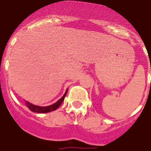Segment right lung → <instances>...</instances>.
<instances>
[{
	"label": "right lung",
	"instance_id": "right-lung-1",
	"mask_svg": "<svg viewBox=\"0 0 151 151\" xmlns=\"http://www.w3.org/2000/svg\"><path fill=\"white\" fill-rule=\"evenodd\" d=\"M67 92H68V89L67 91L64 93V95L61 98L59 99V101L55 102V104H51L50 106H46V107H42V106H38V105H35V104H32L31 103L29 102H26V106L28 107L29 110L32 111V112H35V113H49V112H52L54 110H56L61 105V104L63 103V101H64V98L66 95H67Z\"/></svg>",
	"mask_w": 151,
	"mask_h": 151
}]
</instances>
